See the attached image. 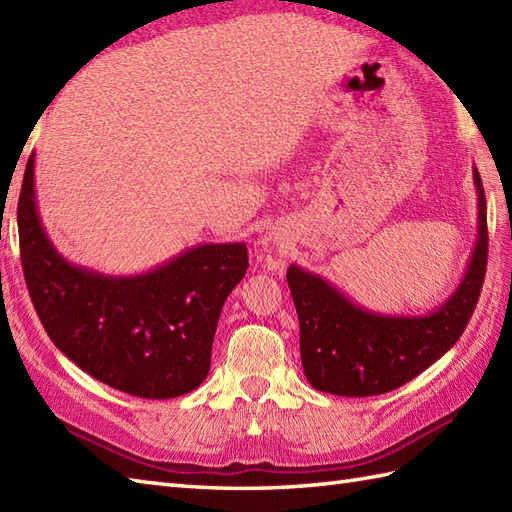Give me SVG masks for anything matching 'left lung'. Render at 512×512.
Returning <instances> with one entry per match:
<instances>
[{"instance_id": "left-lung-1", "label": "left lung", "mask_w": 512, "mask_h": 512, "mask_svg": "<svg viewBox=\"0 0 512 512\" xmlns=\"http://www.w3.org/2000/svg\"><path fill=\"white\" fill-rule=\"evenodd\" d=\"M477 242L453 295L429 314H380L356 306L328 279L292 264L288 286L299 314L301 365L308 383L334 396H378L409 383L447 354L469 325L486 275L488 231L480 171Z\"/></svg>"}]
</instances>
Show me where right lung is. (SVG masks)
Wrapping results in <instances>:
<instances>
[{"label": "right lung", "instance_id": "add662e5", "mask_svg": "<svg viewBox=\"0 0 512 512\" xmlns=\"http://www.w3.org/2000/svg\"><path fill=\"white\" fill-rule=\"evenodd\" d=\"M17 226L32 306L74 365L138 398L165 400L200 387L224 301L246 275L244 242L193 246L127 277L70 264L41 224L35 154L26 162Z\"/></svg>", "mask_w": 512, "mask_h": 512}]
</instances>
